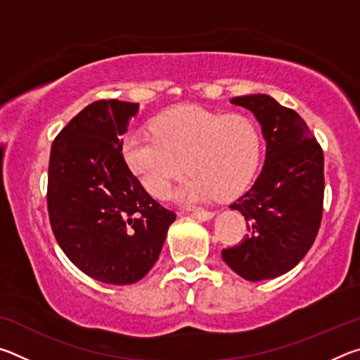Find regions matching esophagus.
<instances>
[{
    "label": "esophagus",
    "mask_w": 360,
    "mask_h": 360,
    "mask_svg": "<svg viewBox=\"0 0 360 360\" xmlns=\"http://www.w3.org/2000/svg\"><path fill=\"white\" fill-rule=\"evenodd\" d=\"M191 216L195 219H200V221H210V219L214 216V212L208 210H193L191 212Z\"/></svg>",
    "instance_id": "1"
}]
</instances>
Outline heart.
<instances>
[{
  "label": "heart",
  "mask_w": 360,
  "mask_h": 360,
  "mask_svg": "<svg viewBox=\"0 0 360 360\" xmlns=\"http://www.w3.org/2000/svg\"><path fill=\"white\" fill-rule=\"evenodd\" d=\"M150 133H131L122 152L143 186L165 198L184 168L182 197H233L245 191L260 160V130L246 114H221L184 105L155 115ZM186 165H184V162Z\"/></svg>",
  "instance_id": "obj_1"
}]
</instances>
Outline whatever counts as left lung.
<instances>
[{"instance_id": "obj_1", "label": "left lung", "mask_w": 360, "mask_h": 360, "mask_svg": "<svg viewBox=\"0 0 360 360\" xmlns=\"http://www.w3.org/2000/svg\"><path fill=\"white\" fill-rule=\"evenodd\" d=\"M260 122L266 158L254 184L230 205L246 219L240 245L222 259L248 281L273 279L292 270L318 236L324 211V152L294 109L268 95L231 98Z\"/></svg>"}]
</instances>
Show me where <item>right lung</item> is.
Wrapping results in <instances>:
<instances>
[{
	"label": "right lung",
	"instance_id": "obj_1",
	"mask_svg": "<svg viewBox=\"0 0 360 360\" xmlns=\"http://www.w3.org/2000/svg\"><path fill=\"white\" fill-rule=\"evenodd\" d=\"M138 103L98 100L53 139L47 212L56 240L85 275L136 283L160 255L174 211L150 197L122 155Z\"/></svg>",
	"mask_w": 360,
	"mask_h": 360
}]
</instances>
